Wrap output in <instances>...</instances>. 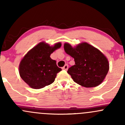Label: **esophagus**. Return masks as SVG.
Here are the masks:
<instances>
[{
	"label": "esophagus",
	"instance_id": "esophagus-1",
	"mask_svg": "<svg viewBox=\"0 0 125 125\" xmlns=\"http://www.w3.org/2000/svg\"><path fill=\"white\" fill-rule=\"evenodd\" d=\"M62 69L64 70H67L68 69V65L67 64H66V65H65V66L62 68Z\"/></svg>",
	"mask_w": 125,
	"mask_h": 125
}]
</instances>
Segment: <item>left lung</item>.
I'll return each mask as SVG.
<instances>
[{"mask_svg":"<svg viewBox=\"0 0 125 125\" xmlns=\"http://www.w3.org/2000/svg\"><path fill=\"white\" fill-rule=\"evenodd\" d=\"M64 50L74 59L75 65L69 68L67 73L75 83L86 88L102 83L109 71L108 59L103 53L86 42L75 48L66 43Z\"/></svg>","mask_w":125,"mask_h":125,"instance_id":"1","label":"left lung"}]
</instances>
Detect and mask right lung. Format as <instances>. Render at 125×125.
Returning <instances> with one entry per match:
<instances>
[{
    "instance_id": "right-lung-1",
    "label": "right lung",
    "mask_w": 125,
    "mask_h": 125,
    "mask_svg": "<svg viewBox=\"0 0 125 125\" xmlns=\"http://www.w3.org/2000/svg\"><path fill=\"white\" fill-rule=\"evenodd\" d=\"M61 46L60 43L50 46L40 42L24 56L19 65V74L22 80L31 88L40 89L54 82L57 74L62 69L50 55Z\"/></svg>"
}]
</instances>
